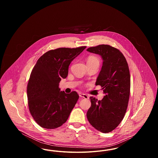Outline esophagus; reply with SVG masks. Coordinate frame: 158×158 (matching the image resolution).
Masks as SVG:
<instances>
[{
  "instance_id": "obj_1",
  "label": "esophagus",
  "mask_w": 158,
  "mask_h": 158,
  "mask_svg": "<svg viewBox=\"0 0 158 158\" xmlns=\"http://www.w3.org/2000/svg\"><path fill=\"white\" fill-rule=\"evenodd\" d=\"M79 97H82V98H85V99H89V97H88L87 95L84 94L80 93V94H79Z\"/></svg>"
}]
</instances>
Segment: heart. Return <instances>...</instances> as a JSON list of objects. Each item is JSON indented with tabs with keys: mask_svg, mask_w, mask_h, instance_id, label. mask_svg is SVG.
<instances>
[{
	"mask_svg": "<svg viewBox=\"0 0 158 158\" xmlns=\"http://www.w3.org/2000/svg\"><path fill=\"white\" fill-rule=\"evenodd\" d=\"M87 62H92V63H97L99 65V60L98 59L97 57L95 56H89L88 57V59Z\"/></svg>",
	"mask_w": 158,
	"mask_h": 158,
	"instance_id": "1",
	"label": "heart"
}]
</instances>
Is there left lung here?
Returning a JSON list of instances; mask_svg holds the SVG:
<instances>
[{"instance_id": "obj_1", "label": "left lung", "mask_w": 158, "mask_h": 158, "mask_svg": "<svg viewBox=\"0 0 158 158\" xmlns=\"http://www.w3.org/2000/svg\"><path fill=\"white\" fill-rule=\"evenodd\" d=\"M101 56L103 63L96 85L105 96L101 101L90 97L91 106L86 115L97 130L108 133L123 120L127 108L130 91V75L127 62L119 50L109 45H99L86 50Z\"/></svg>"}]
</instances>
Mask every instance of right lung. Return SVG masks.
Returning <instances> with one entry per match:
<instances>
[{
    "instance_id": "add662e5",
    "label": "right lung",
    "mask_w": 158,
    "mask_h": 158,
    "mask_svg": "<svg viewBox=\"0 0 158 158\" xmlns=\"http://www.w3.org/2000/svg\"><path fill=\"white\" fill-rule=\"evenodd\" d=\"M86 47L50 50L39 58L32 70L27 90L28 104L31 115L41 127L56 128L68 120L79 95L76 91H60L59 83L68 76L71 61Z\"/></svg>"
}]
</instances>
